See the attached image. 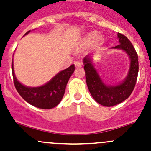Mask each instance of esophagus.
Returning a JSON list of instances; mask_svg holds the SVG:
<instances>
[{"label": "esophagus", "instance_id": "1", "mask_svg": "<svg viewBox=\"0 0 151 151\" xmlns=\"http://www.w3.org/2000/svg\"><path fill=\"white\" fill-rule=\"evenodd\" d=\"M75 66H76V68H81L82 67V63L80 62H75Z\"/></svg>", "mask_w": 151, "mask_h": 151}]
</instances>
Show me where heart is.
I'll list each match as a JSON object with an SVG mask.
<instances>
[{
	"mask_svg": "<svg viewBox=\"0 0 151 151\" xmlns=\"http://www.w3.org/2000/svg\"><path fill=\"white\" fill-rule=\"evenodd\" d=\"M104 43V38L102 36L97 32H92L85 35L82 38L80 44L81 46L83 47H99Z\"/></svg>",
	"mask_w": 151,
	"mask_h": 151,
	"instance_id": "1",
	"label": "heart"
}]
</instances>
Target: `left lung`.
I'll return each instance as SVG.
<instances>
[{"label":"left lung","instance_id":"1","mask_svg":"<svg viewBox=\"0 0 151 151\" xmlns=\"http://www.w3.org/2000/svg\"><path fill=\"white\" fill-rule=\"evenodd\" d=\"M117 36L119 45L112 49L123 50L130 60L129 73L122 82L115 85H106L94 66L91 56H85L83 59L85 78L89 91L98 104L105 106H115L127 99L134 90L138 78V54L131 41L125 35L118 33Z\"/></svg>","mask_w":151,"mask_h":151}]
</instances>
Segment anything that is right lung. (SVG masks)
<instances>
[{
    "label": "right lung",
    "mask_w": 151,
    "mask_h": 151,
    "mask_svg": "<svg viewBox=\"0 0 151 151\" xmlns=\"http://www.w3.org/2000/svg\"><path fill=\"white\" fill-rule=\"evenodd\" d=\"M29 32L30 31L24 36ZM74 71L75 66L73 64L67 69L57 73L45 85L38 87H28L17 80L12 61V72L16 89L26 102L41 109H51L59 104L64 95L68 81Z\"/></svg>",
    "instance_id": "right-lung-1"
}]
</instances>
